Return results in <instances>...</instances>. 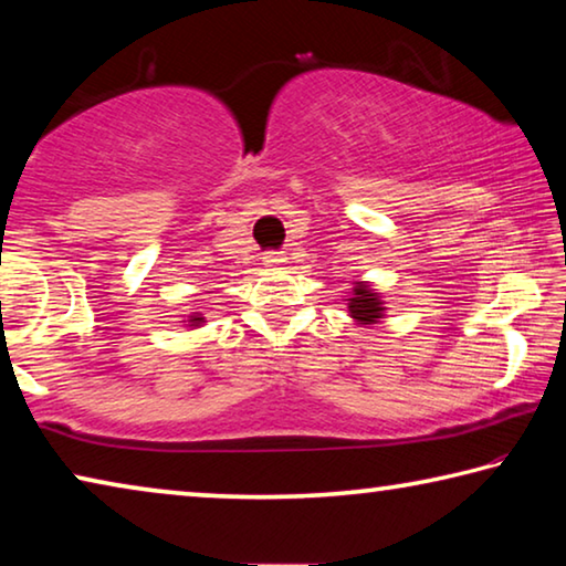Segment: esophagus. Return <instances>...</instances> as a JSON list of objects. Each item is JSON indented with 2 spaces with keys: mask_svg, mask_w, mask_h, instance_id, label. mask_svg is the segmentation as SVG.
<instances>
[{
  "mask_svg": "<svg viewBox=\"0 0 566 566\" xmlns=\"http://www.w3.org/2000/svg\"><path fill=\"white\" fill-rule=\"evenodd\" d=\"M262 262H264L266 266H280V264L286 262V254H284V252H266V254L262 256Z\"/></svg>",
  "mask_w": 566,
  "mask_h": 566,
  "instance_id": "1",
  "label": "esophagus"
}]
</instances>
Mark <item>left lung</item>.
Returning a JSON list of instances; mask_svg holds the SVG:
<instances>
[{"label":"left lung","mask_w":566,"mask_h":566,"mask_svg":"<svg viewBox=\"0 0 566 566\" xmlns=\"http://www.w3.org/2000/svg\"><path fill=\"white\" fill-rule=\"evenodd\" d=\"M347 310L357 324H377L379 319H385L387 306L381 302L379 292L371 290L367 282H357L347 300Z\"/></svg>","instance_id":"obj_1"}]
</instances>
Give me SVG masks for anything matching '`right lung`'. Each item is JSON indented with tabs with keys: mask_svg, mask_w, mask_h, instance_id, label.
<instances>
[{
	"mask_svg": "<svg viewBox=\"0 0 566 566\" xmlns=\"http://www.w3.org/2000/svg\"><path fill=\"white\" fill-rule=\"evenodd\" d=\"M202 324H205V317H202V314H199V312H191V314H189L187 327L195 329V327H202Z\"/></svg>",
	"mask_w": 566,
	"mask_h": 566,
	"instance_id": "right-lung-1",
	"label": "right lung"
}]
</instances>
